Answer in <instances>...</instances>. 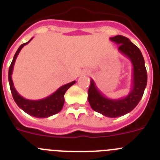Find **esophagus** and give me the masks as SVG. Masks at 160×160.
Masks as SVG:
<instances>
[{
  "mask_svg": "<svg viewBox=\"0 0 160 160\" xmlns=\"http://www.w3.org/2000/svg\"><path fill=\"white\" fill-rule=\"evenodd\" d=\"M83 74H89V72H88V71H86H86H84V72H83Z\"/></svg>",
  "mask_w": 160,
  "mask_h": 160,
  "instance_id": "obj_1",
  "label": "esophagus"
}]
</instances>
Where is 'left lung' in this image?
Returning a JSON list of instances; mask_svg holds the SVG:
<instances>
[{
	"mask_svg": "<svg viewBox=\"0 0 160 160\" xmlns=\"http://www.w3.org/2000/svg\"><path fill=\"white\" fill-rule=\"evenodd\" d=\"M110 40L119 45L118 51L131 61L132 66L131 90L124 98L112 99L105 97L98 90L91 78L88 90V101L93 110L105 117L113 118L128 113L138 105L147 86L148 75L141 51L129 39L123 36H116L110 37Z\"/></svg>",
	"mask_w": 160,
	"mask_h": 160,
	"instance_id": "obj_1",
	"label": "left lung"
}]
</instances>
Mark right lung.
Masks as SVG:
<instances>
[{"instance_id":"1","label":"right lung","mask_w":160,"mask_h":160,"mask_svg":"<svg viewBox=\"0 0 160 160\" xmlns=\"http://www.w3.org/2000/svg\"><path fill=\"white\" fill-rule=\"evenodd\" d=\"M32 39V38L28 42L20 45V48L16 52L12 61L11 65L9 67V70H8V82H9L10 90H11L13 99L22 110H23L26 113L29 114L32 117H37V118H46V117L55 115V114L58 113L62 110L64 105V101H65L64 100V94L69 88L76 82V81H73L71 82L63 85V86L58 88L55 93L47 97V98H43V99H39V100H28V99H26V98H23L20 94H19V93L15 89V86L13 85L12 79L13 67H14L16 59H17L19 53H20V50L26 44H28Z\"/></svg>"}]
</instances>
